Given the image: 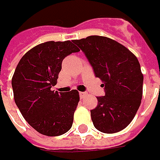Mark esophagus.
I'll return each mask as SVG.
<instances>
[{
	"label": "esophagus",
	"instance_id": "1",
	"mask_svg": "<svg viewBox=\"0 0 160 160\" xmlns=\"http://www.w3.org/2000/svg\"><path fill=\"white\" fill-rule=\"evenodd\" d=\"M79 95H80V97L83 99V98H84L85 96L87 95V93H86L85 92H79Z\"/></svg>",
	"mask_w": 160,
	"mask_h": 160
}]
</instances>
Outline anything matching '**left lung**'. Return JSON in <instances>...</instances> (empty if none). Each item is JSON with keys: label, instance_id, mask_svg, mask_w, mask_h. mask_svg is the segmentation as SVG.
I'll use <instances>...</instances> for the list:
<instances>
[{"label": "left lung", "instance_id": "8db88e82", "mask_svg": "<svg viewBox=\"0 0 160 160\" xmlns=\"http://www.w3.org/2000/svg\"><path fill=\"white\" fill-rule=\"evenodd\" d=\"M74 43L87 58L96 77L104 86L105 96L97 97L91 110L97 130L114 133L125 129L141 105L143 76L137 58L127 48L110 38L91 35Z\"/></svg>", "mask_w": 160, "mask_h": 160}]
</instances>
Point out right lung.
Returning <instances> with one entry per match:
<instances>
[{
    "label": "right lung",
    "mask_w": 160,
    "mask_h": 160,
    "mask_svg": "<svg viewBox=\"0 0 160 160\" xmlns=\"http://www.w3.org/2000/svg\"><path fill=\"white\" fill-rule=\"evenodd\" d=\"M80 50L70 41L46 42L32 48L16 68L11 80L16 105L30 126L47 136H58L72 126L79 102L77 90L52 91L65 57Z\"/></svg>",
    "instance_id": "obj_1"
}]
</instances>
